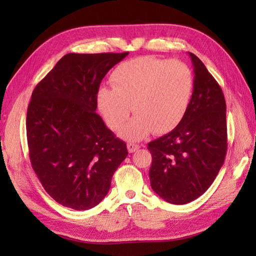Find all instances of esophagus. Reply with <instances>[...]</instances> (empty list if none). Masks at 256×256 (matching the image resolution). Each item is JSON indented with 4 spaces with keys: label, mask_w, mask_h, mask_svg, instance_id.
<instances>
[{
    "label": "esophagus",
    "mask_w": 256,
    "mask_h": 256,
    "mask_svg": "<svg viewBox=\"0 0 256 256\" xmlns=\"http://www.w3.org/2000/svg\"><path fill=\"white\" fill-rule=\"evenodd\" d=\"M140 148V145L135 144V143H128V150L130 153H134V152H136Z\"/></svg>",
    "instance_id": "34e87169"
}]
</instances>
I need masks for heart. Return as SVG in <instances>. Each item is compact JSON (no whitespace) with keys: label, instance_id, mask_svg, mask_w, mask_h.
I'll use <instances>...</instances> for the list:
<instances>
[{"label":"heart","instance_id":"b5f03b06","mask_svg":"<svg viewBox=\"0 0 256 256\" xmlns=\"http://www.w3.org/2000/svg\"><path fill=\"white\" fill-rule=\"evenodd\" d=\"M112 84L96 91L102 116L116 128L133 108L136 114L118 133L125 140H138L152 131L162 134L177 126L189 106L194 77L182 62L144 56L118 64Z\"/></svg>","mask_w":256,"mask_h":256}]
</instances>
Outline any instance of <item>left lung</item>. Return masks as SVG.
<instances>
[{"label":"left lung","mask_w":256,"mask_h":256,"mask_svg":"<svg viewBox=\"0 0 256 256\" xmlns=\"http://www.w3.org/2000/svg\"><path fill=\"white\" fill-rule=\"evenodd\" d=\"M194 79L187 112L172 132L148 143L150 186L160 198L184 204L214 182L226 154L224 92L204 62L189 52Z\"/></svg>","instance_id":"left-lung-1"}]
</instances>
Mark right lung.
Segmentation results:
<instances>
[{
  "mask_svg": "<svg viewBox=\"0 0 256 256\" xmlns=\"http://www.w3.org/2000/svg\"><path fill=\"white\" fill-rule=\"evenodd\" d=\"M128 52L67 54L32 94L26 133L32 170L50 197L68 208L101 202L128 156L96 110L104 76Z\"/></svg>",
  "mask_w": 256,
  "mask_h": 256,
  "instance_id": "right-lung-1",
  "label": "right lung"
}]
</instances>
